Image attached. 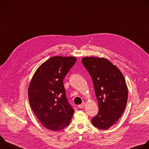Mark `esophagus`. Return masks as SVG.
Instances as JSON below:
<instances>
[{
    "label": "esophagus",
    "instance_id": "34e87169",
    "mask_svg": "<svg viewBox=\"0 0 149 149\" xmlns=\"http://www.w3.org/2000/svg\"><path fill=\"white\" fill-rule=\"evenodd\" d=\"M85 102H83V103H82L81 104L79 105H78V107H79V108H83L84 107H85Z\"/></svg>",
    "mask_w": 149,
    "mask_h": 149
}]
</instances>
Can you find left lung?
<instances>
[{
  "mask_svg": "<svg viewBox=\"0 0 149 149\" xmlns=\"http://www.w3.org/2000/svg\"><path fill=\"white\" fill-rule=\"evenodd\" d=\"M82 63L90 74L98 103L92 125L107 130L122 115L127 101V87L120 71L105 58L84 57Z\"/></svg>",
  "mask_w": 149,
  "mask_h": 149,
  "instance_id": "obj_1",
  "label": "left lung"
}]
</instances>
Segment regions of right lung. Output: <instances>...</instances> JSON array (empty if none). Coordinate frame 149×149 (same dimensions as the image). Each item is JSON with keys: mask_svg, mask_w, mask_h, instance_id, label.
<instances>
[{"mask_svg": "<svg viewBox=\"0 0 149 149\" xmlns=\"http://www.w3.org/2000/svg\"><path fill=\"white\" fill-rule=\"evenodd\" d=\"M76 61L75 57H51L38 68L29 86L32 111L41 124L51 130L68 126L74 113L67 99L63 80Z\"/></svg>", "mask_w": 149, "mask_h": 149, "instance_id": "1", "label": "right lung"}]
</instances>
